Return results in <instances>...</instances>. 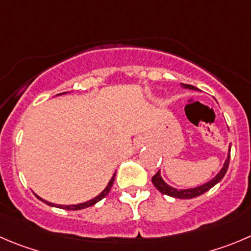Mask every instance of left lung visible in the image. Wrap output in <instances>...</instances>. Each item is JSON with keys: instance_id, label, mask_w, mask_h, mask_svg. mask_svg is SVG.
Listing matches in <instances>:
<instances>
[{"instance_id": "8db88e82", "label": "left lung", "mask_w": 251, "mask_h": 251, "mask_svg": "<svg viewBox=\"0 0 251 251\" xmlns=\"http://www.w3.org/2000/svg\"><path fill=\"white\" fill-rule=\"evenodd\" d=\"M182 88L184 89H196L194 86L188 85V84H181ZM229 160H230V146H229L228 150V156L226 158V162H224L223 167L221 168V171L217 173V175L213 177L210 181L205 182V183L201 184V186L193 187V188H183V189H177L175 187L170 186V184L166 183L163 181L162 176H161V171H158L156 175L152 177V183L161 193L166 194V196L173 197V198H179V200H191V198H194V197H198L201 194L205 193L207 191H209L212 187H214L218 182H221L223 179V177L226 176V171H228V166H229Z\"/></svg>"}]
</instances>
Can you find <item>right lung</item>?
Segmentation results:
<instances>
[{
  "mask_svg": "<svg viewBox=\"0 0 251 251\" xmlns=\"http://www.w3.org/2000/svg\"><path fill=\"white\" fill-rule=\"evenodd\" d=\"M63 94H67V93H62V94H57V95H63ZM115 176H116V172L112 175L111 179L109 181V183H107V186L105 187L104 191L101 192V193L98 194L97 197H94V198H91V200L86 201V202H83V203H78V204H69V205H64V204H54V203H50L48 202V201H44L43 198H41L39 196H37V198L38 200H41L42 202H44L46 204L50 205V207H55V208H62V209H67V210H79V209H84V208H88V207H91V205H94L95 203L100 202V201L102 200V198H105V197L109 194L110 189H111L112 187V183H114L115 181Z\"/></svg>",
  "mask_w": 251,
  "mask_h": 251,
  "instance_id": "obj_1",
  "label": "right lung"
}]
</instances>
